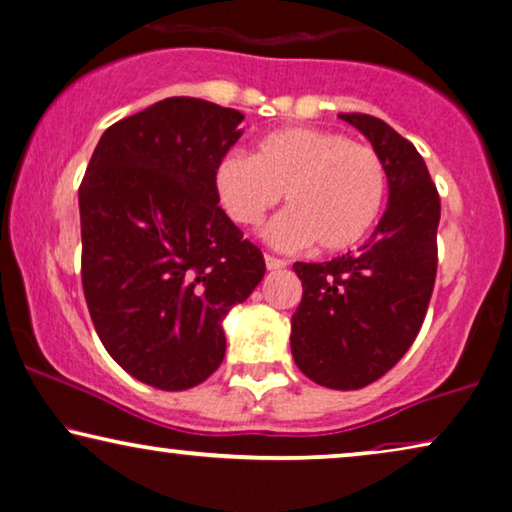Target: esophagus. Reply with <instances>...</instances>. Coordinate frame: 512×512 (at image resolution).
I'll return each instance as SVG.
<instances>
[{
	"label": "esophagus",
	"instance_id": "esophagus-1",
	"mask_svg": "<svg viewBox=\"0 0 512 512\" xmlns=\"http://www.w3.org/2000/svg\"><path fill=\"white\" fill-rule=\"evenodd\" d=\"M264 264H266V269H269V271H278V269H285V266H287L285 259H278L273 255H264Z\"/></svg>",
	"mask_w": 512,
	"mask_h": 512
}]
</instances>
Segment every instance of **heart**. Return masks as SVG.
I'll use <instances>...</instances> for the list:
<instances>
[{
	"instance_id": "b5f03b06",
	"label": "heart",
	"mask_w": 512,
	"mask_h": 512,
	"mask_svg": "<svg viewBox=\"0 0 512 512\" xmlns=\"http://www.w3.org/2000/svg\"><path fill=\"white\" fill-rule=\"evenodd\" d=\"M387 174L378 153L343 134L315 127H287L259 141L257 153H229L215 167V190L239 225L269 222L264 239L278 250L318 241L320 250L355 248L376 225L385 201Z\"/></svg>"
}]
</instances>
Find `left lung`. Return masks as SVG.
<instances>
[{"mask_svg": "<svg viewBox=\"0 0 512 512\" xmlns=\"http://www.w3.org/2000/svg\"><path fill=\"white\" fill-rule=\"evenodd\" d=\"M338 118L371 141L387 174V208L357 250L292 266L304 297L292 315V357L329 390H359L385 376L420 331L436 280L441 199L413 143L366 113Z\"/></svg>", "mask_w": 512, "mask_h": 512, "instance_id": "1", "label": "left lung"}]
</instances>
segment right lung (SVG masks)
Listing matches in <instances>:
<instances>
[{
	"instance_id": "add662e5",
	"label": "right lung",
	"mask_w": 512,
	"mask_h": 512,
	"mask_svg": "<svg viewBox=\"0 0 512 512\" xmlns=\"http://www.w3.org/2000/svg\"><path fill=\"white\" fill-rule=\"evenodd\" d=\"M243 118L162 99L106 129L78 187L92 325L115 362L157 390H190L218 369L222 320L264 278L262 253L215 190Z\"/></svg>"
}]
</instances>
